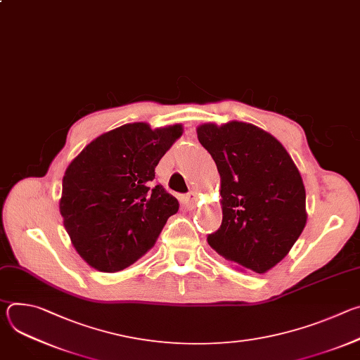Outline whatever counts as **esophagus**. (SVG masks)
Returning a JSON list of instances; mask_svg holds the SVG:
<instances>
[{"instance_id":"1","label":"esophagus","mask_w":360,"mask_h":360,"mask_svg":"<svg viewBox=\"0 0 360 360\" xmlns=\"http://www.w3.org/2000/svg\"><path fill=\"white\" fill-rule=\"evenodd\" d=\"M196 200H198V195H196V192H189V193L185 196V203H186V207H188V208H193V207H195V203H196Z\"/></svg>"}]
</instances>
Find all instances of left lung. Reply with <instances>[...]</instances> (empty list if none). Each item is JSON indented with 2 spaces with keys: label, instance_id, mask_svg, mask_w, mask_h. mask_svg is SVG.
<instances>
[{
  "label": "left lung",
  "instance_id": "left-lung-1",
  "mask_svg": "<svg viewBox=\"0 0 360 360\" xmlns=\"http://www.w3.org/2000/svg\"><path fill=\"white\" fill-rule=\"evenodd\" d=\"M196 132L221 175L222 224L207 240L226 261L265 274L306 225L302 176L283 145L252 124H203Z\"/></svg>",
  "mask_w": 360,
  "mask_h": 360
}]
</instances>
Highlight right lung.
Returning a JSON list of instances; mask_svg holds the SVG:
<instances>
[{"label": "right lung", "mask_w": 360, "mask_h": 360, "mask_svg": "<svg viewBox=\"0 0 360 360\" xmlns=\"http://www.w3.org/2000/svg\"><path fill=\"white\" fill-rule=\"evenodd\" d=\"M182 125L150 129L127 124L88 143L68 165L60 212L81 258L101 272H118L155 245L179 202L153 185L155 167L182 135Z\"/></svg>", "instance_id": "obj_1"}]
</instances>
